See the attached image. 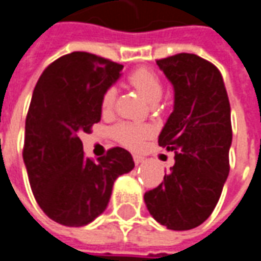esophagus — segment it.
I'll use <instances>...</instances> for the list:
<instances>
[{
    "mask_svg": "<svg viewBox=\"0 0 261 261\" xmlns=\"http://www.w3.org/2000/svg\"><path fill=\"white\" fill-rule=\"evenodd\" d=\"M133 159H134V164L136 165H140V164H142V162H144V158H142L141 155H133Z\"/></svg>",
    "mask_w": 261,
    "mask_h": 261,
    "instance_id": "obj_1",
    "label": "esophagus"
}]
</instances>
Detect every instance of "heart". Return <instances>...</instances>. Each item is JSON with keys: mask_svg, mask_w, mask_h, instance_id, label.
Returning <instances> with one entry per match:
<instances>
[{"mask_svg": "<svg viewBox=\"0 0 261 261\" xmlns=\"http://www.w3.org/2000/svg\"><path fill=\"white\" fill-rule=\"evenodd\" d=\"M128 81L149 103H156L162 96V84L158 75L155 74L152 69L145 68V67L134 69L128 75ZM114 97H116V91L113 88H109L108 91L103 93V112H109L113 108ZM113 134L120 144L128 148H137L141 144L142 140L151 136V128L148 125L138 124V123H120L119 125L114 127Z\"/></svg>", "mask_w": 261, "mask_h": 261, "instance_id": "heart-1", "label": "heart"}]
</instances>
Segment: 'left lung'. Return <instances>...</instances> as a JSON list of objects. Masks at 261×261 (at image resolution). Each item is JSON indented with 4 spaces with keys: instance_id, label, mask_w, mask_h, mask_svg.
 <instances>
[{
    "instance_id": "1",
    "label": "left lung",
    "mask_w": 261,
    "mask_h": 261,
    "mask_svg": "<svg viewBox=\"0 0 261 261\" xmlns=\"http://www.w3.org/2000/svg\"><path fill=\"white\" fill-rule=\"evenodd\" d=\"M156 64L175 89L173 112L158 140L175 152V165L144 200L168 229H193L211 215L229 175V99L219 69L196 54H176Z\"/></svg>"
}]
</instances>
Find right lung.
Here are the masks:
<instances>
[{
	"label": "right lung",
	"mask_w": 261,
	"mask_h": 261,
	"mask_svg": "<svg viewBox=\"0 0 261 261\" xmlns=\"http://www.w3.org/2000/svg\"><path fill=\"white\" fill-rule=\"evenodd\" d=\"M123 65L85 51L57 59L37 81L26 116L25 162L43 213L65 226H84L106 210L114 180L134 168L124 148L93 161L80 136L100 121L102 96Z\"/></svg>",
	"instance_id": "right-lung-1"
}]
</instances>
